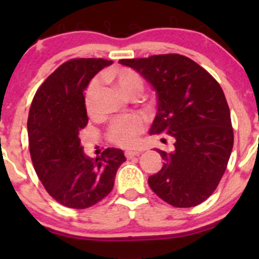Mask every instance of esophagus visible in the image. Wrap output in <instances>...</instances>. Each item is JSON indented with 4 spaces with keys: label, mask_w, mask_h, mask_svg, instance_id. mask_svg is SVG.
Wrapping results in <instances>:
<instances>
[{
    "label": "esophagus",
    "mask_w": 259,
    "mask_h": 259,
    "mask_svg": "<svg viewBox=\"0 0 259 259\" xmlns=\"http://www.w3.org/2000/svg\"><path fill=\"white\" fill-rule=\"evenodd\" d=\"M140 153H141V151H132V150H127V151H125V157H126L127 159H130V158H133V157L139 156Z\"/></svg>",
    "instance_id": "34e87169"
}]
</instances>
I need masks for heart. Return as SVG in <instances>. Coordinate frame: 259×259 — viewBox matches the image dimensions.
<instances>
[{"instance_id":"heart-1","label":"heart","mask_w":259,"mask_h":259,"mask_svg":"<svg viewBox=\"0 0 259 259\" xmlns=\"http://www.w3.org/2000/svg\"><path fill=\"white\" fill-rule=\"evenodd\" d=\"M106 79L112 80L126 96L133 97L141 94L144 82L138 73L127 68L112 69L106 73ZM101 92V80L95 79L90 82L85 92V108L89 115L99 114V100ZM146 127V119L141 115L134 114L120 117L111 123L108 129V138L113 144L121 147H133L138 145L140 134Z\"/></svg>"}]
</instances>
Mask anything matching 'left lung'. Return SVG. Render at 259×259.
Masks as SVG:
<instances>
[{
  "label": "left lung",
  "mask_w": 259,
  "mask_h": 259,
  "mask_svg": "<svg viewBox=\"0 0 259 259\" xmlns=\"http://www.w3.org/2000/svg\"><path fill=\"white\" fill-rule=\"evenodd\" d=\"M152 85L157 111L151 135L173 138L170 152L148 185L174 207L189 208L207 200L218 186L234 145L230 111L221 85L185 56L158 55L120 59ZM164 140V139H162Z\"/></svg>",
  "instance_id": "8db88e82"
}]
</instances>
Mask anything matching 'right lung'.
<instances>
[{
  "mask_svg": "<svg viewBox=\"0 0 259 259\" xmlns=\"http://www.w3.org/2000/svg\"><path fill=\"white\" fill-rule=\"evenodd\" d=\"M113 63L102 58H75L59 65L37 89L28 118L32 164L46 191L58 203L89 208L112 191L126 160L119 148H106L89 158L80 144L88 125L84 91L90 80Z\"/></svg>",
  "mask_w": 259,
  "mask_h": 259,
  "instance_id": "obj_1",
  "label": "right lung"
}]
</instances>
